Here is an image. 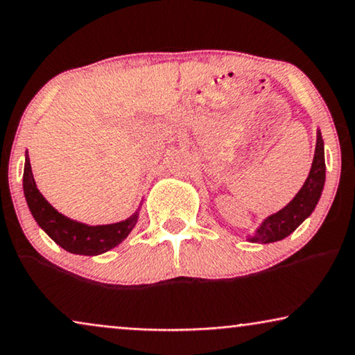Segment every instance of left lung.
<instances>
[{
    "instance_id": "8db88e82",
    "label": "left lung",
    "mask_w": 355,
    "mask_h": 355,
    "mask_svg": "<svg viewBox=\"0 0 355 355\" xmlns=\"http://www.w3.org/2000/svg\"><path fill=\"white\" fill-rule=\"evenodd\" d=\"M324 186V152H323V139L318 132L317 139V148H315V157L312 163V169L307 181L300 189L297 196L289 202L283 210H279L275 215L266 218L259 230H257L255 236L250 237L252 242H276L288 237L291 232L295 231L300 223L305 218L310 216V213L315 210L322 196Z\"/></svg>"
}]
</instances>
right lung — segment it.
I'll return each instance as SVG.
<instances>
[{
    "mask_svg": "<svg viewBox=\"0 0 355 355\" xmlns=\"http://www.w3.org/2000/svg\"><path fill=\"white\" fill-rule=\"evenodd\" d=\"M24 193H26L27 205L31 208L38 226L58 245H61L71 254H103V252L118 245L119 242H123L137 223V215H134L129 220L114 223V225L87 226L62 216L43 198L40 191L37 189L28 157H26V166H24Z\"/></svg>",
    "mask_w": 355,
    "mask_h": 355,
    "instance_id": "obj_1",
    "label": "right lung"
}]
</instances>
